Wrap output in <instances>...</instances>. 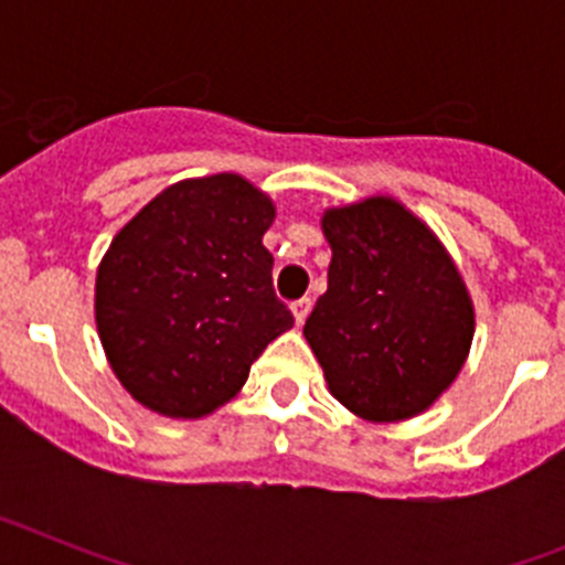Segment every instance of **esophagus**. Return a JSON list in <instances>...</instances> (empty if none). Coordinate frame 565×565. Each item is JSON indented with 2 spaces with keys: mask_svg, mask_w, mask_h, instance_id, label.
<instances>
[{
  "mask_svg": "<svg viewBox=\"0 0 565 565\" xmlns=\"http://www.w3.org/2000/svg\"><path fill=\"white\" fill-rule=\"evenodd\" d=\"M291 311H294V319H297V326H302L308 319V313H311V299L302 297L297 299V302H291Z\"/></svg>",
  "mask_w": 565,
  "mask_h": 565,
  "instance_id": "esophagus-1",
  "label": "esophagus"
}]
</instances>
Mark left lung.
Returning <instances> with one entry per match:
<instances>
[{
    "label": "left lung",
    "instance_id": "8db88e82",
    "mask_svg": "<svg viewBox=\"0 0 565 565\" xmlns=\"http://www.w3.org/2000/svg\"><path fill=\"white\" fill-rule=\"evenodd\" d=\"M328 291L306 319L333 396L371 422L427 411L461 371L476 317L436 234L391 198L322 217Z\"/></svg>",
    "mask_w": 565,
    "mask_h": 565
}]
</instances>
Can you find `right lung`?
<instances>
[{"label":"right lung","instance_id":"right-lung-1","mask_svg":"<svg viewBox=\"0 0 565 565\" xmlns=\"http://www.w3.org/2000/svg\"><path fill=\"white\" fill-rule=\"evenodd\" d=\"M271 221L259 189L212 174L163 189L113 239L96 279L98 337L143 407L206 416L294 326L263 246Z\"/></svg>","mask_w":565,"mask_h":565}]
</instances>
